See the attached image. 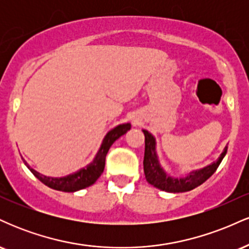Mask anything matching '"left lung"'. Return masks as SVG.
I'll return each instance as SVG.
<instances>
[{
  "mask_svg": "<svg viewBox=\"0 0 249 249\" xmlns=\"http://www.w3.org/2000/svg\"><path fill=\"white\" fill-rule=\"evenodd\" d=\"M145 136V153H144V173L148 184L153 185L154 187L165 192L180 193L187 192L198 187L199 185L204 184L219 167L220 162L222 161L224 157L227 153V146L225 147L224 152L220 154L218 160L213 161L208 166L200 168V170L192 171L184 178H173L168 176L162 170L158 160L156 151V139L148 131L142 130Z\"/></svg>",
  "mask_w": 249,
  "mask_h": 249,
  "instance_id": "left-lung-1",
  "label": "left lung"
}]
</instances>
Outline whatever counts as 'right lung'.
<instances>
[{
	"mask_svg": "<svg viewBox=\"0 0 249 249\" xmlns=\"http://www.w3.org/2000/svg\"><path fill=\"white\" fill-rule=\"evenodd\" d=\"M131 128V124H121L111 131H108L107 136H105L104 141L102 142V146L99 151L97 152L95 159L91 164H89L87 167H83L77 172L69 174V176L62 177V178H53V177L43 176V174L38 173L37 171L31 168L29 165L24 160L25 166H27L31 171V173L36 177L39 181L43 184L47 185L48 187L53 188V190L62 191V192H76V191L83 190V188L91 186L95 184L96 180L101 177L105 167V158L107 154L110 150L111 145L115 142L119 137L125 134Z\"/></svg>",
	"mask_w": 249,
	"mask_h": 249,
	"instance_id": "right-lung-1",
	"label": "right lung"
}]
</instances>
